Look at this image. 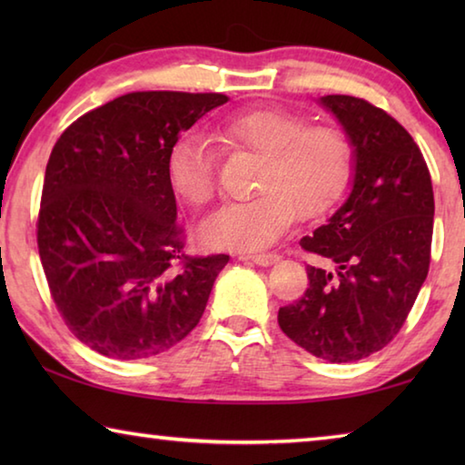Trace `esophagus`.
I'll return each instance as SVG.
<instances>
[{
  "instance_id": "obj_1",
  "label": "esophagus",
  "mask_w": 465,
  "mask_h": 465,
  "mask_svg": "<svg viewBox=\"0 0 465 465\" xmlns=\"http://www.w3.org/2000/svg\"><path fill=\"white\" fill-rule=\"evenodd\" d=\"M242 261H250L258 266H272L274 262H279V256L277 254H248V256H242Z\"/></svg>"
}]
</instances>
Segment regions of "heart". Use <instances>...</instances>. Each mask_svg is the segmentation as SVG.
<instances>
[{
    "label": "heart",
    "instance_id": "heart-1",
    "mask_svg": "<svg viewBox=\"0 0 465 465\" xmlns=\"http://www.w3.org/2000/svg\"><path fill=\"white\" fill-rule=\"evenodd\" d=\"M223 141L261 155L254 193L225 204L201 225L209 248L254 252L277 242L295 217L326 213L341 199L352 172V145L334 127H305L303 119L281 110H246L219 127ZM168 184L180 201L204 207L215 196L213 155L207 139H178L166 163Z\"/></svg>",
    "mask_w": 465,
    "mask_h": 465
}]
</instances>
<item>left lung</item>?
<instances>
[{"label": "left lung", "mask_w": 465, "mask_h": 465, "mask_svg": "<svg viewBox=\"0 0 465 465\" xmlns=\"http://www.w3.org/2000/svg\"><path fill=\"white\" fill-rule=\"evenodd\" d=\"M352 145L351 193L302 248L334 269L308 266L310 287L279 310L291 341L330 363L383 349L402 328L430 262V174L419 145L381 108L355 96L318 100Z\"/></svg>", "instance_id": "8db88e82"}]
</instances>
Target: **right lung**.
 I'll return each instance as SVG.
<instances>
[{"instance_id":"1","label":"right lung","mask_w":465,"mask_h":465,"mask_svg":"<svg viewBox=\"0 0 465 465\" xmlns=\"http://www.w3.org/2000/svg\"><path fill=\"white\" fill-rule=\"evenodd\" d=\"M223 94L133 92L63 131L45 172L38 254L69 330L139 361L199 324L227 254L188 258L166 163Z\"/></svg>"}]
</instances>
